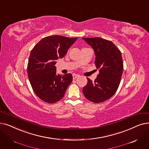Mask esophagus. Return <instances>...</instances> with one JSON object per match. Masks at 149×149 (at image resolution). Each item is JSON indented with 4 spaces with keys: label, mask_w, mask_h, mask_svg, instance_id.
<instances>
[{
    "label": "esophagus",
    "mask_w": 149,
    "mask_h": 149,
    "mask_svg": "<svg viewBox=\"0 0 149 149\" xmlns=\"http://www.w3.org/2000/svg\"><path fill=\"white\" fill-rule=\"evenodd\" d=\"M79 76H80V75H79V74H74L72 75V77H73V79H74L77 78V77H79Z\"/></svg>",
    "instance_id": "34e87169"
}]
</instances>
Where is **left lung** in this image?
Listing matches in <instances>:
<instances>
[{"mask_svg": "<svg viewBox=\"0 0 149 149\" xmlns=\"http://www.w3.org/2000/svg\"><path fill=\"white\" fill-rule=\"evenodd\" d=\"M93 48L95 56V65L99 74L94 81L87 78L83 88L85 97L94 103L105 102L117 91L122 77L123 60L120 51L114 43L101 38H82Z\"/></svg>", "mask_w": 149, "mask_h": 149, "instance_id": "8db88e82", "label": "left lung"}]
</instances>
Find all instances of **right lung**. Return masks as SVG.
<instances>
[{
	"instance_id": "1",
	"label": "right lung",
	"mask_w": 149,
	"mask_h": 149,
	"mask_svg": "<svg viewBox=\"0 0 149 149\" xmlns=\"http://www.w3.org/2000/svg\"><path fill=\"white\" fill-rule=\"evenodd\" d=\"M78 38L54 35L42 38L31 50L27 72L31 86L39 98L49 103L60 100L72 83L71 74L56 73V60L62 58Z\"/></svg>"
}]
</instances>
